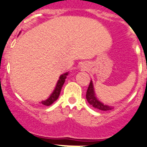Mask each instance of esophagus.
Returning <instances> with one entry per match:
<instances>
[{"label":"esophagus","mask_w":147,"mask_h":147,"mask_svg":"<svg viewBox=\"0 0 147 147\" xmlns=\"http://www.w3.org/2000/svg\"><path fill=\"white\" fill-rule=\"evenodd\" d=\"M80 67L83 70H85V68H86V66H85V64H83V63H81L80 64Z\"/></svg>","instance_id":"1"}]
</instances>
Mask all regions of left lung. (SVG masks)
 Instances as JSON below:
<instances>
[{
  "label": "left lung",
  "instance_id": "left-lung-1",
  "mask_svg": "<svg viewBox=\"0 0 147 147\" xmlns=\"http://www.w3.org/2000/svg\"><path fill=\"white\" fill-rule=\"evenodd\" d=\"M86 100L88 101V102L90 103V105L93 106L96 109H98L99 110H102V111H109V110H111L114 109L113 106H110L108 105L105 103H103L102 102H101L97 97H96V94H95V91H94L93 84H92V81H90V85L86 91Z\"/></svg>",
  "mask_w": 147,
  "mask_h": 147
}]
</instances>
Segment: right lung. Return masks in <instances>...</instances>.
Wrapping results in <instances>:
<instances>
[{
  "instance_id": "obj_1",
  "label": "right lung",
  "mask_w": 147,
  "mask_h": 147,
  "mask_svg": "<svg viewBox=\"0 0 147 147\" xmlns=\"http://www.w3.org/2000/svg\"><path fill=\"white\" fill-rule=\"evenodd\" d=\"M68 75V72L64 73L63 74H61L60 76L59 80H57V83L56 84V86H55V90H54L53 92L49 96V98H47L45 100H42L41 102V104L44 105H46V106H49L51 105L54 102L57 100L58 97H59V95L61 93V88L64 85V82H65V79L67 78V76Z\"/></svg>"
}]
</instances>
